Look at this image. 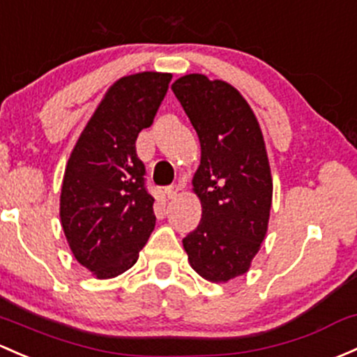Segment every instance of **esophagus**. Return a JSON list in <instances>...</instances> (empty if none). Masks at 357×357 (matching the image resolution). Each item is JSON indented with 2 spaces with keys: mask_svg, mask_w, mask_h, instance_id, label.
<instances>
[{
  "mask_svg": "<svg viewBox=\"0 0 357 357\" xmlns=\"http://www.w3.org/2000/svg\"><path fill=\"white\" fill-rule=\"evenodd\" d=\"M179 190H181V186H179V185H172V186H169V188H166V197L169 198V200H172V198L178 197Z\"/></svg>",
  "mask_w": 357,
  "mask_h": 357,
  "instance_id": "esophagus-1",
  "label": "esophagus"
}]
</instances>
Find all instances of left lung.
I'll return each instance as SVG.
<instances>
[{
  "label": "left lung",
  "instance_id": "left-lung-1",
  "mask_svg": "<svg viewBox=\"0 0 357 357\" xmlns=\"http://www.w3.org/2000/svg\"><path fill=\"white\" fill-rule=\"evenodd\" d=\"M200 140L193 193L202 220L183 239L191 268L210 282L243 275L260 251L272 208V172L260 123L238 89L190 73L171 85Z\"/></svg>",
  "mask_w": 357,
  "mask_h": 357
}]
</instances>
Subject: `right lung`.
<instances>
[{"mask_svg":"<svg viewBox=\"0 0 357 357\" xmlns=\"http://www.w3.org/2000/svg\"><path fill=\"white\" fill-rule=\"evenodd\" d=\"M171 73L142 71L107 89L70 153L59 217L71 253L97 279L133 267L155 226L138 133L149 128Z\"/></svg>","mask_w":357,"mask_h":357,"instance_id":"right-lung-1","label":"right lung"}]
</instances>
